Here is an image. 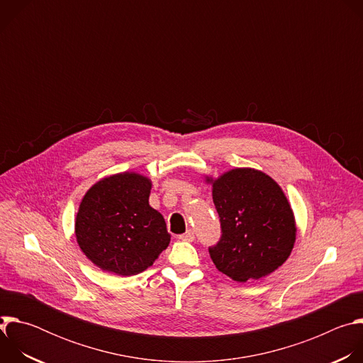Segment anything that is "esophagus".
<instances>
[{
    "label": "esophagus",
    "instance_id": "34e87169",
    "mask_svg": "<svg viewBox=\"0 0 363 363\" xmlns=\"http://www.w3.org/2000/svg\"><path fill=\"white\" fill-rule=\"evenodd\" d=\"M194 238H195V235H194L192 230H188L186 233L179 235V240H182V241H194Z\"/></svg>",
    "mask_w": 363,
    "mask_h": 363
}]
</instances>
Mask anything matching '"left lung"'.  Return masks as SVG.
I'll list each match as a JSON object with an SVG mask.
<instances>
[{
  "mask_svg": "<svg viewBox=\"0 0 363 363\" xmlns=\"http://www.w3.org/2000/svg\"><path fill=\"white\" fill-rule=\"evenodd\" d=\"M221 221V240L210 255L234 281L260 280L281 267L296 242V218L281 186L266 172L234 168L205 175Z\"/></svg>",
  "mask_w": 363,
  "mask_h": 363,
  "instance_id": "left-lung-1",
  "label": "left lung"
}]
</instances>
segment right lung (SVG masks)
<instances>
[{"label":"right lung","mask_w":363,"mask_h":363,"mask_svg":"<svg viewBox=\"0 0 363 363\" xmlns=\"http://www.w3.org/2000/svg\"><path fill=\"white\" fill-rule=\"evenodd\" d=\"M152 181L126 171L99 179L79 205L76 241L106 273L135 276L150 267L169 245L162 214L149 205Z\"/></svg>","instance_id":"add662e5"}]
</instances>
